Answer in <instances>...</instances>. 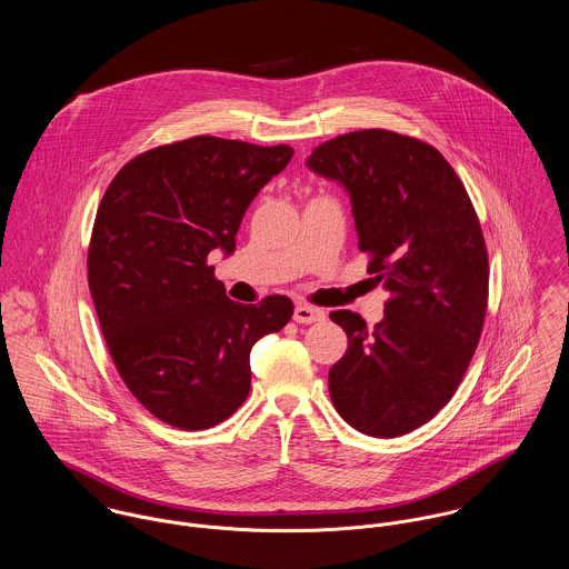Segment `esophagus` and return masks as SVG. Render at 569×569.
Masks as SVG:
<instances>
[{
	"instance_id": "1",
	"label": "esophagus",
	"mask_w": 569,
	"mask_h": 569,
	"mask_svg": "<svg viewBox=\"0 0 569 569\" xmlns=\"http://www.w3.org/2000/svg\"><path fill=\"white\" fill-rule=\"evenodd\" d=\"M293 320H296L298 325H313V322L325 320V311L318 309V307H311V305H300V307H296V311H293Z\"/></svg>"
}]
</instances>
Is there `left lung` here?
<instances>
[{
	"label": "left lung",
	"mask_w": 569,
	"mask_h": 569,
	"mask_svg": "<svg viewBox=\"0 0 569 569\" xmlns=\"http://www.w3.org/2000/svg\"><path fill=\"white\" fill-rule=\"evenodd\" d=\"M307 166L350 194L368 273L390 291L372 328L330 313L348 335L328 372L332 406L366 436H403L451 401L478 348L488 302L478 214L449 162L395 131L337 136Z\"/></svg>",
	"instance_id": "left-lung-1"
}]
</instances>
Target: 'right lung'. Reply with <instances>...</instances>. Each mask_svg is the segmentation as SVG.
Returning a JSON list of instances; mask_svg holds the SVG:
<instances>
[{
	"mask_svg": "<svg viewBox=\"0 0 569 569\" xmlns=\"http://www.w3.org/2000/svg\"><path fill=\"white\" fill-rule=\"evenodd\" d=\"M293 149L197 136L151 149L109 183L87 278L111 359L163 422L197 431L243 406L251 346L293 316L287 296L232 302L208 253L237 249L244 210Z\"/></svg>",
	"mask_w": 569,
	"mask_h": 569,
	"instance_id": "1",
	"label": "right lung"
}]
</instances>
